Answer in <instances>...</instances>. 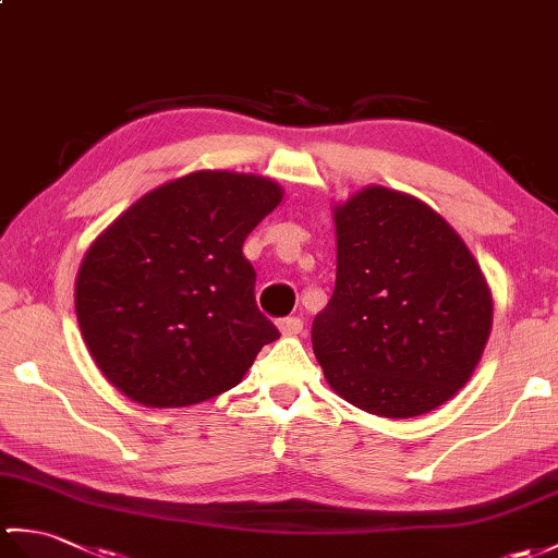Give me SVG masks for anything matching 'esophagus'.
Here are the masks:
<instances>
[{"mask_svg":"<svg viewBox=\"0 0 558 558\" xmlns=\"http://www.w3.org/2000/svg\"><path fill=\"white\" fill-rule=\"evenodd\" d=\"M278 330L284 335V338H294V335H300L302 332V328H304V323H302V318H280L278 323Z\"/></svg>","mask_w":558,"mask_h":558,"instance_id":"1","label":"esophagus"}]
</instances>
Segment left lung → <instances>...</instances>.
<instances>
[{
	"mask_svg": "<svg viewBox=\"0 0 558 558\" xmlns=\"http://www.w3.org/2000/svg\"><path fill=\"white\" fill-rule=\"evenodd\" d=\"M338 278L311 342L335 395L383 418L430 413L471 380L489 284L459 232L413 194L366 185L332 206Z\"/></svg>",
	"mask_w": 558,
	"mask_h": 558,
	"instance_id": "left-lung-1",
	"label": "left lung"
}]
</instances>
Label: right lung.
I'll return each instance as SVG.
<instances>
[{"instance_id": "obj_1", "label": "right lung", "mask_w": 558, "mask_h": 558, "mask_svg": "<svg viewBox=\"0 0 558 558\" xmlns=\"http://www.w3.org/2000/svg\"><path fill=\"white\" fill-rule=\"evenodd\" d=\"M282 202L276 180L194 171L149 190L104 228L75 278L89 356L142 407L180 409L242 383L280 338L242 254Z\"/></svg>"}]
</instances>
